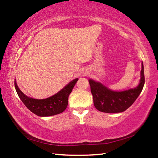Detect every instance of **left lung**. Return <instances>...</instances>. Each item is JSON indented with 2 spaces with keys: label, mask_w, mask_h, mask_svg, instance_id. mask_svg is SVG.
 <instances>
[{
  "label": "left lung",
  "mask_w": 158,
  "mask_h": 158,
  "mask_svg": "<svg viewBox=\"0 0 158 158\" xmlns=\"http://www.w3.org/2000/svg\"><path fill=\"white\" fill-rule=\"evenodd\" d=\"M93 95V103L98 111L105 113L114 114L125 111L135 102L142 90L145 78L143 64L141 63V78L137 86L127 90L116 91L109 89L102 83L89 80Z\"/></svg>",
  "instance_id": "left-lung-1"
}]
</instances>
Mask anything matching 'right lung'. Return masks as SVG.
<instances>
[{
  "label": "right lung",
  "instance_id": "add662e5",
  "mask_svg": "<svg viewBox=\"0 0 158 158\" xmlns=\"http://www.w3.org/2000/svg\"><path fill=\"white\" fill-rule=\"evenodd\" d=\"M78 79H74L55 95L42 100L26 95L17 86L16 81L15 86L19 98L31 112L38 116H51L59 114L65 110L68 105L69 95Z\"/></svg>",
  "mask_w": 158,
  "mask_h": 158
}]
</instances>
